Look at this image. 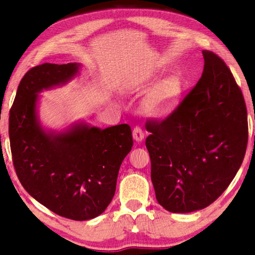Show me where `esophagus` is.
<instances>
[{
    "label": "esophagus",
    "mask_w": 255,
    "mask_h": 255,
    "mask_svg": "<svg viewBox=\"0 0 255 255\" xmlns=\"http://www.w3.org/2000/svg\"><path fill=\"white\" fill-rule=\"evenodd\" d=\"M144 131H143V129H141L140 127H138V126H136L135 128L132 129V137H133V139H135L136 141H141L144 139Z\"/></svg>",
    "instance_id": "34e87169"
}]
</instances>
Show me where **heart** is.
Masks as SVG:
<instances>
[{"label": "heart", "mask_w": 255, "mask_h": 255, "mask_svg": "<svg viewBox=\"0 0 255 255\" xmlns=\"http://www.w3.org/2000/svg\"><path fill=\"white\" fill-rule=\"evenodd\" d=\"M180 93L181 84L179 79L170 77L153 90L145 101V109L155 117H165L173 111L179 101Z\"/></svg>", "instance_id": "b5f03b06"}]
</instances>
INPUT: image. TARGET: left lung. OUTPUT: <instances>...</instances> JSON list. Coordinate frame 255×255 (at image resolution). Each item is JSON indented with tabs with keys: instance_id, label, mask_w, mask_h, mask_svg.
Listing matches in <instances>:
<instances>
[{
	"instance_id": "obj_1",
	"label": "left lung",
	"mask_w": 255,
	"mask_h": 255,
	"mask_svg": "<svg viewBox=\"0 0 255 255\" xmlns=\"http://www.w3.org/2000/svg\"><path fill=\"white\" fill-rule=\"evenodd\" d=\"M198 83L164 119H147L146 147L158 204L191 213L218 199L243 162L248 111L240 86L218 55L202 50Z\"/></svg>"
}]
</instances>
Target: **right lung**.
I'll return each mask as SVG.
<instances>
[{
	"label": "right lung",
	"instance_id": "obj_1",
	"mask_svg": "<svg viewBox=\"0 0 255 255\" xmlns=\"http://www.w3.org/2000/svg\"><path fill=\"white\" fill-rule=\"evenodd\" d=\"M75 63L34 66L20 81L8 117L15 173L30 196L73 221H88L106 210L116 192L120 165L132 146L127 124L100 129L80 125L47 133L36 117L38 92L74 76Z\"/></svg>",
	"mask_w": 255,
	"mask_h": 255
}]
</instances>
